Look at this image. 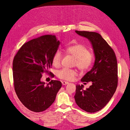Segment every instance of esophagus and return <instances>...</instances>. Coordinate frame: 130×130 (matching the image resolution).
I'll return each mask as SVG.
<instances>
[{
  "instance_id": "1",
  "label": "esophagus",
  "mask_w": 130,
  "mask_h": 130,
  "mask_svg": "<svg viewBox=\"0 0 130 130\" xmlns=\"http://www.w3.org/2000/svg\"><path fill=\"white\" fill-rule=\"evenodd\" d=\"M61 83H62V85H67V84H68L69 83L68 82H66V81H62Z\"/></svg>"
}]
</instances>
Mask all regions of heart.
I'll return each instance as SVG.
<instances>
[{
	"mask_svg": "<svg viewBox=\"0 0 130 130\" xmlns=\"http://www.w3.org/2000/svg\"><path fill=\"white\" fill-rule=\"evenodd\" d=\"M65 51L67 54L75 57L74 65L76 66L80 70L85 71L92 65L94 56L92 52L89 51L87 47L82 44H75L67 47ZM62 60V54L60 50L55 52L52 57V63L55 67H59ZM78 71L73 69L63 68L56 73L58 78L65 80H73L78 75Z\"/></svg>",
	"mask_w": 130,
	"mask_h": 130,
	"instance_id": "b5f03b06",
	"label": "heart"
}]
</instances>
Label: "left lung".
I'll return each instance as SVG.
<instances>
[{
  "label": "left lung",
  "mask_w": 130,
  "mask_h": 130,
  "mask_svg": "<svg viewBox=\"0 0 130 130\" xmlns=\"http://www.w3.org/2000/svg\"><path fill=\"white\" fill-rule=\"evenodd\" d=\"M92 43L95 62L90 71L81 79L82 82H92L85 90L83 85H77L74 98L81 109L89 113L102 109L108 103L118 85V67L116 54L102 36L94 32L75 31Z\"/></svg>",
  "instance_id": "8db88e82"
}]
</instances>
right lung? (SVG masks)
<instances>
[{
    "label": "right lung",
    "instance_id": "add662e5",
    "mask_svg": "<svg viewBox=\"0 0 130 130\" xmlns=\"http://www.w3.org/2000/svg\"><path fill=\"white\" fill-rule=\"evenodd\" d=\"M60 45L55 36L45 35L22 46L13 61L14 87L18 97L30 111H45L54 103L61 82L52 80L46 85L42 74H54L48 69L52 57Z\"/></svg>",
    "mask_w": 130,
    "mask_h": 130
}]
</instances>
